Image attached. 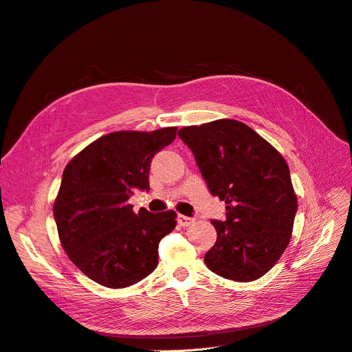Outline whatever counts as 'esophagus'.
I'll use <instances>...</instances> for the list:
<instances>
[{
	"instance_id": "esophagus-1",
	"label": "esophagus",
	"mask_w": 352,
	"mask_h": 352,
	"mask_svg": "<svg viewBox=\"0 0 352 352\" xmlns=\"http://www.w3.org/2000/svg\"><path fill=\"white\" fill-rule=\"evenodd\" d=\"M194 221H195V219H192V217L182 216V214L177 216V223H179L180 226H184V228H188L190 225H194Z\"/></svg>"
}]
</instances>
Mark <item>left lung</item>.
<instances>
[{
  "instance_id": "1",
  "label": "left lung",
  "mask_w": 352,
  "mask_h": 352,
  "mask_svg": "<svg viewBox=\"0 0 352 352\" xmlns=\"http://www.w3.org/2000/svg\"><path fill=\"white\" fill-rule=\"evenodd\" d=\"M177 135L194 153L211 195L226 202V220H211L217 241L206 265L225 279H260L289 243L298 208L285 158L232 119L185 126Z\"/></svg>"
}]
</instances>
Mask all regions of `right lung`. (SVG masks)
I'll use <instances>...</instances> for the list:
<instances>
[{"label":"right lung","instance_id":"obj_1","mask_svg":"<svg viewBox=\"0 0 352 352\" xmlns=\"http://www.w3.org/2000/svg\"><path fill=\"white\" fill-rule=\"evenodd\" d=\"M176 132H111L83 148L63 172L54 202L60 242L94 282L119 289L157 267L158 243L175 229L176 212H135L127 199L135 189H150L151 160Z\"/></svg>","mask_w":352,"mask_h":352}]
</instances>
